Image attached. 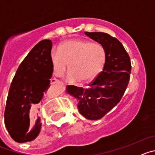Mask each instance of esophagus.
<instances>
[{"instance_id": "esophagus-1", "label": "esophagus", "mask_w": 155, "mask_h": 155, "mask_svg": "<svg viewBox=\"0 0 155 155\" xmlns=\"http://www.w3.org/2000/svg\"><path fill=\"white\" fill-rule=\"evenodd\" d=\"M60 83H61V82L59 81H57V79H55V78H53V79H52V80H51V84H60Z\"/></svg>"}]
</instances>
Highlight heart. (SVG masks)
<instances>
[{
	"label": "heart",
	"instance_id": "1",
	"mask_svg": "<svg viewBox=\"0 0 155 155\" xmlns=\"http://www.w3.org/2000/svg\"><path fill=\"white\" fill-rule=\"evenodd\" d=\"M53 74L61 76L69 64L65 79L69 82H86L94 79L101 72L106 59L105 48L99 43L83 39L67 41L51 52Z\"/></svg>",
	"mask_w": 155,
	"mask_h": 155
}]
</instances>
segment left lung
I'll list each match as a JSON object with an SVG mask.
<instances>
[{"label":"left lung","mask_w":155,"mask_h":155,"mask_svg":"<svg viewBox=\"0 0 155 155\" xmlns=\"http://www.w3.org/2000/svg\"><path fill=\"white\" fill-rule=\"evenodd\" d=\"M84 33L105 48L106 59L103 70L87 88L68 85L66 92L78 100L81 115L87 120H97L120 102L130 80L131 63L117 39L104 32Z\"/></svg>","instance_id":"1"}]
</instances>
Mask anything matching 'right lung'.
Wrapping results in <instances>:
<instances>
[{"instance_id":"obj_1","label":"right lung","mask_w":155,"mask_h":155,"mask_svg":"<svg viewBox=\"0 0 155 155\" xmlns=\"http://www.w3.org/2000/svg\"><path fill=\"white\" fill-rule=\"evenodd\" d=\"M52 41L42 40L28 53L11 84L5 111V124L18 143L31 141L41 130L39 105L50 86L53 74Z\"/></svg>"}]
</instances>
